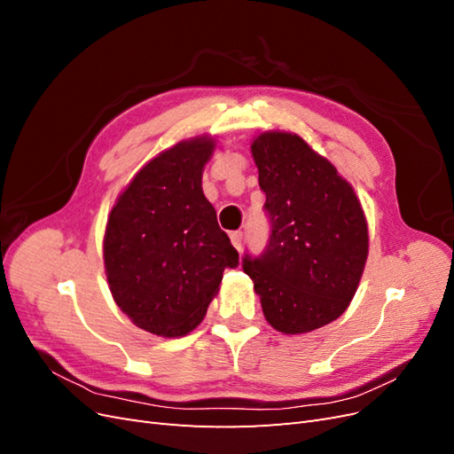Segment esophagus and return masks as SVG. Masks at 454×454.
I'll return each mask as SVG.
<instances>
[{
	"label": "esophagus",
	"mask_w": 454,
	"mask_h": 454,
	"mask_svg": "<svg viewBox=\"0 0 454 454\" xmlns=\"http://www.w3.org/2000/svg\"><path fill=\"white\" fill-rule=\"evenodd\" d=\"M231 242H232V246H235V248L240 252V250H242V232H240V231L231 232Z\"/></svg>",
	"instance_id": "esophagus-1"
}]
</instances>
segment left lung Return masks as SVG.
<instances>
[{
    "instance_id": "left-lung-1",
    "label": "left lung",
    "mask_w": 454,
    "mask_h": 454,
    "mask_svg": "<svg viewBox=\"0 0 454 454\" xmlns=\"http://www.w3.org/2000/svg\"><path fill=\"white\" fill-rule=\"evenodd\" d=\"M252 155L270 235L259 255L242 257V269L267 322L282 333H307L337 320L358 290L365 215L350 184L297 134H261Z\"/></svg>"
}]
</instances>
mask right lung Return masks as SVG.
I'll use <instances>...</instances> for the list:
<instances>
[{
	"label": "right lung",
	"mask_w": 454,
	"mask_h": 454,
	"mask_svg": "<svg viewBox=\"0 0 454 454\" xmlns=\"http://www.w3.org/2000/svg\"><path fill=\"white\" fill-rule=\"evenodd\" d=\"M210 138L180 142L134 176L107 219L104 263L115 303L145 332L180 337L204 318L239 252L202 193Z\"/></svg>",
	"instance_id": "add662e5"
}]
</instances>
